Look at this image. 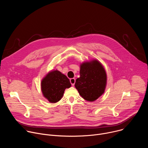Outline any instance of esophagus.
I'll return each mask as SVG.
<instances>
[{
	"instance_id": "obj_1",
	"label": "esophagus",
	"mask_w": 148,
	"mask_h": 148,
	"mask_svg": "<svg viewBox=\"0 0 148 148\" xmlns=\"http://www.w3.org/2000/svg\"><path fill=\"white\" fill-rule=\"evenodd\" d=\"M70 82H71V84L72 86H74V84H75V78H70Z\"/></svg>"
}]
</instances>
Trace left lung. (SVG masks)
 Segmentation results:
<instances>
[{
  "label": "left lung",
  "mask_w": 148,
  "mask_h": 148,
  "mask_svg": "<svg viewBox=\"0 0 148 148\" xmlns=\"http://www.w3.org/2000/svg\"><path fill=\"white\" fill-rule=\"evenodd\" d=\"M80 77L75 83L79 95L88 101H94L103 92L107 74L101 63L97 60L84 62L80 68Z\"/></svg>",
  "instance_id": "left-lung-1"
}]
</instances>
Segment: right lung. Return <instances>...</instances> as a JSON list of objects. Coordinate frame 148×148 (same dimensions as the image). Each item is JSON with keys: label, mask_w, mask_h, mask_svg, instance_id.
<instances>
[{"label": "right lung", "mask_w": 148, "mask_h": 148, "mask_svg": "<svg viewBox=\"0 0 148 148\" xmlns=\"http://www.w3.org/2000/svg\"><path fill=\"white\" fill-rule=\"evenodd\" d=\"M71 86L69 79L56 70L49 73L42 80L41 91L49 102L56 103L61 99L66 88Z\"/></svg>", "instance_id": "obj_1"}]
</instances>
